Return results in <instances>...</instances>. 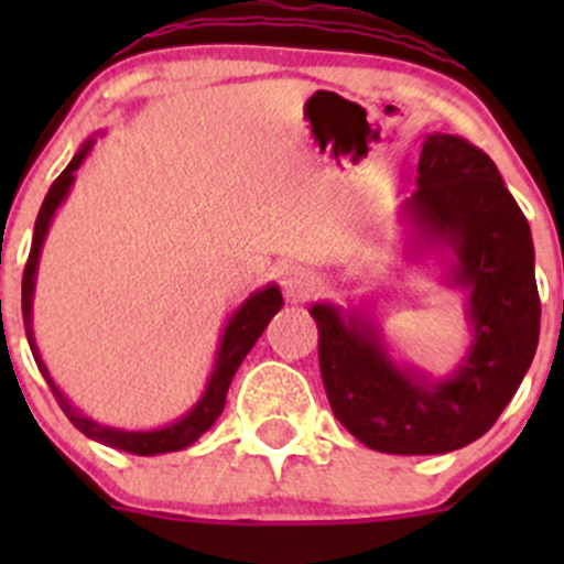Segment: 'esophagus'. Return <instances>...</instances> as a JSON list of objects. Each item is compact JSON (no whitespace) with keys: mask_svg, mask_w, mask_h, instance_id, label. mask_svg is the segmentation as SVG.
I'll use <instances>...</instances> for the list:
<instances>
[{"mask_svg":"<svg viewBox=\"0 0 564 564\" xmlns=\"http://www.w3.org/2000/svg\"><path fill=\"white\" fill-rule=\"evenodd\" d=\"M281 286L289 300H308L318 289V278L308 270V267H289V270L283 272Z\"/></svg>","mask_w":564,"mask_h":564,"instance_id":"esophagus-1","label":"esophagus"}]
</instances>
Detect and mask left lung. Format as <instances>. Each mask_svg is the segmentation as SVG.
<instances>
[{"label": "left lung", "instance_id": "1", "mask_svg": "<svg viewBox=\"0 0 564 564\" xmlns=\"http://www.w3.org/2000/svg\"><path fill=\"white\" fill-rule=\"evenodd\" d=\"M414 250L451 253L445 281L466 294L469 349L447 377L390 355L366 308L314 303L318 368L333 414L366 447L440 456L480 440L532 366L540 338L532 231L491 158L460 135L425 139L417 191L401 207Z\"/></svg>", "mask_w": 564, "mask_h": 564}]
</instances>
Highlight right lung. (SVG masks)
Here are the masks:
<instances>
[{"mask_svg": "<svg viewBox=\"0 0 564 564\" xmlns=\"http://www.w3.org/2000/svg\"><path fill=\"white\" fill-rule=\"evenodd\" d=\"M95 139H87L82 144V150L73 155V161L67 163V169L54 180V185L48 187L43 198V207H40L37 220H35V235H32V250L30 259H26L24 267V281H21V314H24V329H26V340H30V349L35 355V362L40 368V373L48 382L51 392L59 401L62 412L67 414L73 425L82 431L84 436L89 440L100 442V445L113 447V451H124L133 453V456H161V453H174V451H185L191 447L204 431H209V425L220 417L226 406V392H229L231 379H235L237 368L240 362L246 360V355L253 349V344L259 340V335L264 333V327L270 324V318L281 311L283 297L281 289L275 283L264 289H256L253 294L240 305V308L231 314L229 322H226L224 335H220L218 351H215V366L213 373L207 379V388H204L202 398L182 414L180 420L174 423L163 425V429H152V431H124V429H113V425H104L98 420L87 417V414L78 412L67 395L56 388V382L51 379L48 368H45L43 357H40L37 344H35V333H32V300H35V281H37V264H40V250H43L45 235H48V226L54 220L56 209L62 207V202L70 193V185L76 182V172L87 155L93 152Z\"/></svg>", "mask_w": 564, "mask_h": 564, "instance_id": "add662e5", "label": "right lung"}]
</instances>
